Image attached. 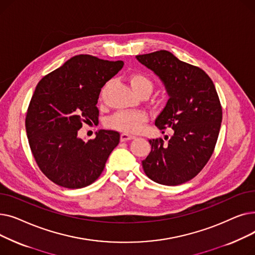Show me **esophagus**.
I'll return each mask as SVG.
<instances>
[{"mask_svg":"<svg viewBox=\"0 0 255 255\" xmlns=\"http://www.w3.org/2000/svg\"><path fill=\"white\" fill-rule=\"evenodd\" d=\"M133 138H134V136L127 134V133H122V134H121V141H128Z\"/></svg>","mask_w":255,"mask_h":255,"instance_id":"34e87169","label":"esophagus"}]
</instances>
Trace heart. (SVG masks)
Here are the masks:
<instances>
[{"instance_id":"1","label":"heart","mask_w":255,"mask_h":255,"mask_svg":"<svg viewBox=\"0 0 255 255\" xmlns=\"http://www.w3.org/2000/svg\"><path fill=\"white\" fill-rule=\"evenodd\" d=\"M129 83L137 96L142 94L149 96L154 89L153 80L140 72L130 74ZM146 121H148V117L141 112H119L107 119L106 126L124 133H135L140 130Z\"/></svg>"}]
</instances>
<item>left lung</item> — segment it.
Returning a JSON list of instances; mask_svg holds the SVG:
<instances>
[{
	"mask_svg": "<svg viewBox=\"0 0 255 255\" xmlns=\"http://www.w3.org/2000/svg\"><path fill=\"white\" fill-rule=\"evenodd\" d=\"M136 60L159 77L168 95L155 125L173 130L166 142L149 140L151 152L141 161L142 168L158 184L188 182L207 164L217 142L222 109L215 86L204 70L167 50L136 56Z\"/></svg>",
	"mask_w": 255,
	"mask_h": 255,
	"instance_id": "1",
	"label": "left lung"
}]
</instances>
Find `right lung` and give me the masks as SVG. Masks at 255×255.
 Here are the masks:
<instances>
[{"instance_id":"right-lung-1","label":"right lung","mask_w":255,"mask_h":255,"mask_svg":"<svg viewBox=\"0 0 255 255\" xmlns=\"http://www.w3.org/2000/svg\"><path fill=\"white\" fill-rule=\"evenodd\" d=\"M123 66L122 61L78 55L38 83L26 113V135L39 168L55 184L84 188L101 175L119 132L101 129L85 141L78 130L97 122L101 89Z\"/></svg>"}]
</instances>
